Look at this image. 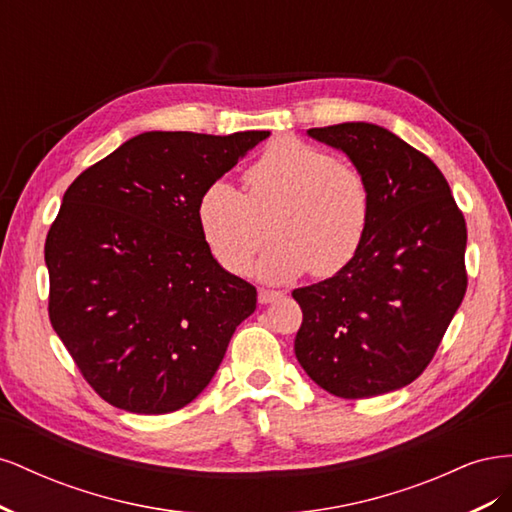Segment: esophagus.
Returning a JSON list of instances; mask_svg holds the SVG:
<instances>
[{
  "label": "esophagus",
  "mask_w": 512,
  "mask_h": 512,
  "mask_svg": "<svg viewBox=\"0 0 512 512\" xmlns=\"http://www.w3.org/2000/svg\"><path fill=\"white\" fill-rule=\"evenodd\" d=\"M282 297H284V294H282L280 290H265V288H260V290H258V301H260L262 305L273 303V301L282 299Z\"/></svg>",
  "instance_id": "34e87169"
}]
</instances>
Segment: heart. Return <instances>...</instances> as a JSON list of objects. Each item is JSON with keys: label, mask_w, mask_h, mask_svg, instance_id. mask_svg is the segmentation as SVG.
I'll use <instances>...</instances> for the list:
<instances>
[{"label": "heart", "mask_w": 512, "mask_h": 512, "mask_svg": "<svg viewBox=\"0 0 512 512\" xmlns=\"http://www.w3.org/2000/svg\"><path fill=\"white\" fill-rule=\"evenodd\" d=\"M243 181L245 192L211 183L196 207L200 232L226 271L250 269L269 237L267 222L277 239L256 267L265 282H288L309 269L329 277L359 252L371 192L354 164L299 138H280L247 166Z\"/></svg>", "instance_id": "1"}]
</instances>
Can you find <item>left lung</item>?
<instances>
[{
    "label": "left lung",
    "instance_id": "1",
    "mask_svg": "<svg viewBox=\"0 0 512 512\" xmlns=\"http://www.w3.org/2000/svg\"><path fill=\"white\" fill-rule=\"evenodd\" d=\"M307 134L361 170L371 211L348 265L292 290L303 309L294 354L331 395L397 391L427 369L466 294V218L440 168L393 132L359 121Z\"/></svg>",
    "mask_w": 512,
    "mask_h": 512
}]
</instances>
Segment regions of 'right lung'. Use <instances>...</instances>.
Segmentation results:
<instances>
[{"mask_svg": "<svg viewBox=\"0 0 512 512\" xmlns=\"http://www.w3.org/2000/svg\"><path fill=\"white\" fill-rule=\"evenodd\" d=\"M267 136L145 132L70 183L44 243L49 318L111 406H188L254 314L256 288L211 256L196 207Z\"/></svg>", "mask_w": 512, "mask_h": 512, "instance_id": "obj_1", "label": "right lung"}]
</instances>
